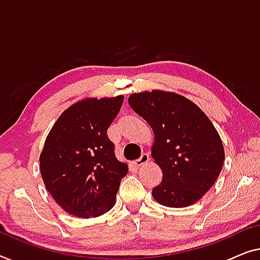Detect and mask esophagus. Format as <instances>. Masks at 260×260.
Returning <instances> with one entry per match:
<instances>
[{
	"label": "esophagus",
	"mask_w": 260,
	"mask_h": 260,
	"mask_svg": "<svg viewBox=\"0 0 260 260\" xmlns=\"http://www.w3.org/2000/svg\"><path fill=\"white\" fill-rule=\"evenodd\" d=\"M148 160H149V155L147 154V153H142L140 158L135 160V161H134V165H135V166H138V167H140V166H144L145 164L148 161Z\"/></svg>",
	"instance_id": "obj_1"
}]
</instances>
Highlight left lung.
<instances>
[{
    "label": "left lung",
    "mask_w": 260,
    "mask_h": 260,
    "mask_svg": "<svg viewBox=\"0 0 260 260\" xmlns=\"http://www.w3.org/2000/svg\"><path fill=\"white\" fill-rule=\"evenodd\" d=\"M128 102L155 135L152 156L162 181L153 188L154 199L168 207L198 202L218 179L225 159L213 123L196 104L174 93L132 94Z\"/></svg>",
    "instance_id": "left-lung-1"
}]
</instances>
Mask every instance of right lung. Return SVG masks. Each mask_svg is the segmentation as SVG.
Instances as JSON below:
<instances>
[{"instance_id":"add662e5","label":"right lung","mask_w":260,"mask_h":260,"mask_svg":"<svg viewBox=\"0 0 260 260\" xmlns=\"http://www.w3.org/2000/svg\"><path fill=\"white\" fill-rule=\"evenodd\" d=\"M123 96L86 99L62 113L46 139L40 168L47 191L69 214L98 217L115 204L127 165L115 156L107 129Z\"/></svg>"}]
</instances>
